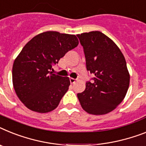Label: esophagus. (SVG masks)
I'll return each instance as SVG.
<instances>
[{"label":"esophagus","mask_w":146,"mask_h":146,"mask_svg":"<svg viewBox=\"0 0 146 146\" xmlns=\"http://www.w3.org/2000/svg\"><path fill=\"white\" fill-rule=\"evenodd\" d=\"M76 79H73V78H70V82L71 84H74L76 82Z\"/></svg>","instance_id":"1"}]
</instances>
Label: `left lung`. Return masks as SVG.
<instances>
[{
    "label": "left lung",
    "instance_id": "1",
    "mask_svg": "<svg viewBox=\"0 0 146 146\" xmlns=\"http://www.w3.org/2000/svg\"><path fill=\"white\" fill-rule=\"evenodd\" d=\"M84 48L87 70L94 76L85 90L77 94L81 106L90 114L103 115L113 111L124 100L130 74L117 45L102 33L77 35Z\"/></svg>",
    "mask_w": 146,
    "mask_h": 146
}]
</instances>
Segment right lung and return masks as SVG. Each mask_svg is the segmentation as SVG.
<instances>
[{"label":"right lung","mask_w":146,"mask_h":146,"mask_svg":"<svg viewBox=\"0 0 146 146\" xmlns=\"http://www.w3.org/2000/svg\"><path fill=\"white\" fill-rule=\"evenodd\" d=\"M79 44L75 35L47 31L35 35L15 59L13 83L15 91L26 107L47 113L58 107L70 82L51 72L69 50Z\"/></svg>","instance_id":"obj_1"}]
</instances>
